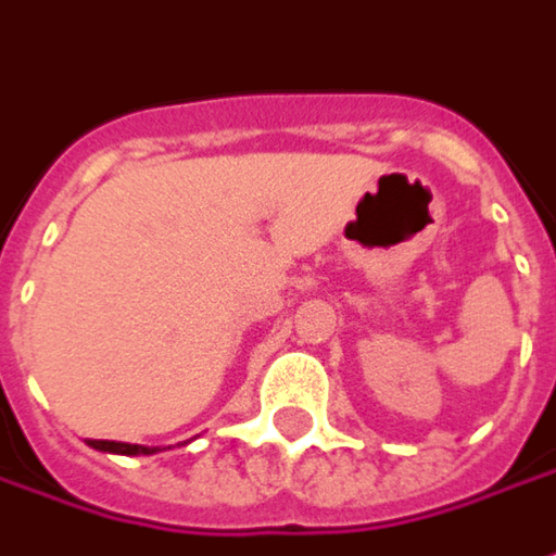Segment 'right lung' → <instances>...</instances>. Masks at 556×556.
<instances>
[{
    "mask_svg": "<svg viewBox=\"0 0 556 556\" xmlns=\"http://www.w3.org/2000/svg\"><path fill=\"white\" fill-rule=\"evenodd\" d=\"M91 450L101 452H116V455H150L156 450H147V446H131V443H113V440H88Z\"/></svg>",
    "mask_w": 556,
    "mask_h": 556,
    "instance_id": "obj_1",
    "label": "right lung"
}]
</instances>
